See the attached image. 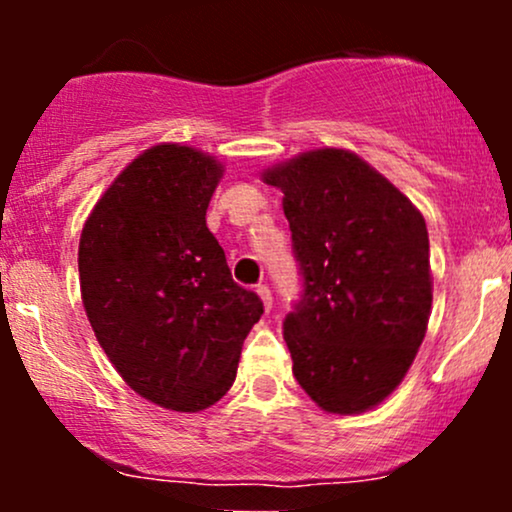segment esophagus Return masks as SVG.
Instances as JSON below:
<instances>
[{
  "label": "esophagus",
  "mask_w": 512,
  "mask_h": 512,
  "mask_svg": "<svg viewBox=\"0 0 512 512\" xmlns=\"http://www.w3.org/2000/svg\"><path fill=\"white\" fill-rule=\"evenodd\" d=\"M257 296L262 298L264 310L272 308V291H269V286H267V284H260V286H257Z\"/></svg>",
  "instance_id": "1"
}]
</instances>
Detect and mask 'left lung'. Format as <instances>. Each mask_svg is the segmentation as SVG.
<instances>
[{
  "label": "left lung",
  "mask_w": 512,
  "mask_h": 512,
  "mask_svg": "<svg viewBox=\"0 0 512 512\" xmlns=\"http://www.w3.org/2000/svg\"><path fill=\"white\" fill-rule=\"evenodd\" d=\"M284 192L301 298L284 320L315 404L358 414L402 383L431 315L424 216L366 161L317 149L264 173Z\"/></svg>",
  "instance_id": "obj_1"
}]
</instances>
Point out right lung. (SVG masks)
Listing matches in <instances>:
<instances>
[{
	"mask_svg": "<svg viewBox=\"0 0 512 512\" xmlns=\"http://www.w3.org/2000/svg\"><path fill=\"white\" fill-rule=\"evenodd\" d=\"M221 173L202 151L158 144L117 175L81 231V298L98 344L134 392L175 411L226 395L264 313L207 228Z\"/></svg>",
	"mask_w": 512,
	"mask_h": 512,
	"instance_id": "obj_1",
	"label": "right lung"
}]
</instances>
